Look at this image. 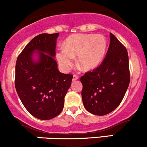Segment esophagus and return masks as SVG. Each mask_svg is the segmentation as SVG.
<instances>
[{
	"mask_svg": "<svg viewBox=\"0 0 147 147\" xmlns=\"http://www.w3.org/2000/svg\"><path fill=\"white\" fill-rule=\"evenodd\" d=\"M78 78H79V77H78V76H77V75H74L73 80H78Z\"/></svg>",
	"mask_w": 147,
	"mask_h": 147,
	"instance_id": "34e87169",
	"label": "esophagus"
}]
</instances>
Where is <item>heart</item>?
Wrapping results in <instances>:
<instances>
[{
	"instance_id": "b5f03b06",
	"label": "heart",
	"mask_w": 147,
	"mask_h": 147,
	"mask_svg": "<svg viewBox=\"0 0 147 147\" xmlns=\"http://www.w3.org/2000/svg\"><path fill=\"white\" fill-rule=\"evenodd\" d=\"M107 40L103 36L77 34L69 37L64 48L57 53V59L64 70L73 64L77 55V62L83 69L92 70L100 64L107 50Z\"/></svg>"
}]
</instances>
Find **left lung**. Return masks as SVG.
I'll return each instance as SVG.
<instances>
[{
  "label": "left lung",
  "mask_w": 147,
  "mask_h": 147,
  "mask_svg": "<svg viewBox=\"0 0 147 147\" xmlns=\"http://www.w3.org/2000/svg\"><path fill=\"white\" fill-rule=\"evenodd\" d=\"M130 80L127 50L110 33V45L102 63L80 78L86 109L97 116L111 113L123 99Z\"/></svg>",
  "instance_id": "8db88e82"
}]
</instances>
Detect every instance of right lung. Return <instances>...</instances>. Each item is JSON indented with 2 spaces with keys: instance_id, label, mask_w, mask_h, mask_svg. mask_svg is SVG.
Wrapping results in <instances>:
<instances>
[{
  "instance_id": "obj_1",
  "label": "right lung",
  "mask_w": 147,
  "mask_h": 147,
  "mask_svg": "<svg viewBox=\"0 0 147 147\" xmlns=\"http://www.w3.org/2000/svg\"><path fill=\"white\" fill-rule=\"evenodd\" d=\"M59 33L41 34L26 45L15 66V88L22 103L34 117L50 120L64 108L72 74H62L55 61ZM36 52L37 60L33 58Z\"/></svg>"
}]
</instances>
